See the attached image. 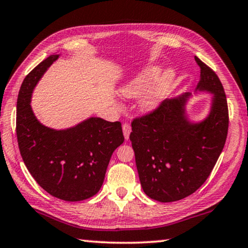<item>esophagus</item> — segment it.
<instances>
[{"mask_svg": "<svg viewBox=\"0 0 248 248\" xmlns=\"http://www.w3.org/2000/svg\"><path fill=\"white\" fill-rule=\"evenodd\" d=\"M122 128H123L124 138L127 140L128 138H130V133H131V131H132V128H131V125L128 124V123H124L123 125H122Z\"/></svg>", "mask_w": 248, "mask_h": 248, "instance_id": "obj_1", "label": "esophagus"}]
</instances>
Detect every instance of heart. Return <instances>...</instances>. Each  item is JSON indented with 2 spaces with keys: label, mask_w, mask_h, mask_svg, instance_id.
I'll return each instance as SVG.
<instances>
[{
  "label": "heart",
  "mask_w": 248,
  "mask_h": 248,
  "mask_svg": "<svg viewBox=\"0 0 248 248\" xmlns=\"http://www.w3.org/2000/svg\"><path fill=\"white\" fill-rule=\"evenodd\" d=\"M159 71V68L156 67H151L149 69L144 70L134 80H132L130 84H127L122 89V94L131 98H136L141 96L149 88L151 82L157 76ZM172 79H173V74L171 71H166L163 76L157 80L156 84L142 96L141 100H140L141 108L143 110H151L155 108L157 104L160 103V100L162 99L163 96L169 91V88H170Z\"/></svg>",
  "instance_id": "1"
}]
</instances>
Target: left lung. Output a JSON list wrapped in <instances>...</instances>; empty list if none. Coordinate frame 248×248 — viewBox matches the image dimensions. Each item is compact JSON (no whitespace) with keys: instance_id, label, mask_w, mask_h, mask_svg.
<instances>
[{"instance_id":"left-lung-1","label":"left lung","mask_w":248,"mask_h":248,"mask_svg":"<svg viewBox=\"0 0 248 248\" xmlns=\"http://www.w3.org/2000/svg\"><path fill=\"white\" fill-rule=\"evenodd\" d=\"M198 88L214 93L206 121L190 124L185 117L186 95L162 102L132 121L130 140L140 181L150 198L160 202L192 195L209 177L227 139V98L217 74L198 57Z\"/></svg>"}]
</instances>
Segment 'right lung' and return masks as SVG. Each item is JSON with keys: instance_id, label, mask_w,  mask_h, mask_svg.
<instances>
[{"instance_id": "obj_1", "label": "right lung", "mask_w": 248, "mask_h": 248, "mask_svg": "<svg viewBox=\"0 0 248 248\" xmlns=\"http://www.w3.org/2000/svg\"><path fill=\"white\" fill-rule=\"evenodd\" d=\"M58 58L51 55L27 75L16 103V138L23 162L37 184L66 202L98 192L110 156L124 142L121 122L92 117L76 127L55 131L39 123L30 98L35 84Z\"/></svg>"}]
</instances>
